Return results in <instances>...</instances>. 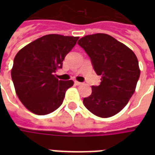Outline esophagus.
<instances>
[{"instance_id": "34e87169", "label": "esophagus", "mask_w": 155, "mask_h": 155, "mask_svg": "<svg viewBox=\"0 0 155 155\" xmlns=\"http://www.w3.org/2000/svg\"><path fill=\"white\" fill-rule=\"evenodd\" d=\"M74 84H75V85H81V84H82V83H81V82H79V81H74Z\"/></svg>"}]
</instances>
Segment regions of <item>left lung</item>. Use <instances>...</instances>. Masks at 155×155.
<instances>
[{"label":"left lung","mask_w":155,"mask_h":155,"mask_svg":"<svg viewBox=\"0 0 155 155\" xmlns=\"http://www.w3.org/2000/svg\"><path fill=\"white\" fill-rule=\"evenodd\" d=\"M78 44L90 56L96 74L101 75L100 85H92L91 94L84 98V105L101 118L118 114L134 93L140 78L136 55L107 34L85 35Z\"/></svg>","instance_id":"obj_1"}]
</instances>
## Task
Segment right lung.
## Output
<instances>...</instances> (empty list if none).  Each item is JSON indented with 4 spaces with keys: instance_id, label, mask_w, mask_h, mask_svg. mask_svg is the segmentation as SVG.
<instances>
[{
    "instance_id": "right-lung-1",
    "label": "right lung",
    "mask_w": 155,
    "mask_h": 155,
    "mask_svg": "<svg viewBox=\"0 0 155 155\" xmlns=\"http://www.w3.org/2000/svg\"><path fill=\"white\" fill-rule=\"evenodd\" d=\"M79 37L51 34L23 47L16 54L12 70L15 93L27 110L38 115L61 106L72 81H59L54 73L62 68L65 55Z\"/></svg>"
}]
</instances>
